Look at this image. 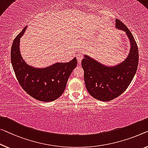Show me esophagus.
I'll list each match as a JSON object with an SVG mask.
<instances>
[{"mask_svg": "<svg viewBox=\"0 0 148 148\" xmlns=\"http://www.w3.org/2000/svg\"><path fill=\"white\" fill-rule=\"evenodd\" d=\"M76 58H77V60H78V64H80L81 61H82V58H83V55L81 53H78V54H77Z\"/></svg>", "mask_w": 148, "mask_h": 148, "instance_id": "esophagus-1", "label": "esophagus"}]
</instances>
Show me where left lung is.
Listing matches in <instances>:
<instances>
[{"label": "left lung", "mask_w": 148, "mask_h": 148, "mask_svg": "<svg viewBox=\"0 0 148 148\" xmlns=\"http://www.w3.org/2000/svg\"><path fill=\"white\" fill-rule=\"evenodd\" d=\"M117 29L125 32L130 42L127 57L118 64L108 66L88 55L82 60L84 82L88 93L94 98L108 102L120 96L130 84L138 66V48L133 35L120 20L116 19Z\"/></svg>", "instance_id": "left-lung-1"}]
</instances>
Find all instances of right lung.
<instances>
[{"instance_id":"right-lung-1","label":"right lung","mask_w":148,"mask_h":148,"mask_svg":"<svg viewBox=\"0 0 148 148\" xmlns=\"http://www.w3.org/2000/svg\"><path fill=\"white\" fill-rule=\"evenodd\" d=\"M27 26L17 35L11 47V63L18 81L30 96L44 102L58 98L64 91L68 78L76 67V58L68 62H57L43 68H34L23 60L20 51V38Z\"/></svg>"}]
</instances>
